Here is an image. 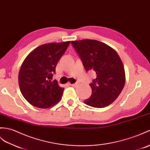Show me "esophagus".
Segmentation results:
<instances>
[{
  "instance_id": "1",
  "label": "esophagus",
  "mask_w": 150,
  "mask_h": 150,
  "mask_svg": "<svg viewBox=\"0 0 150 150\" xmlns=\"http://www.w3.org/2000/svg\"><path fill=\"white\" fill-rule=\"evenodd\" d=\"M69 85H70L71 86H73V87H76L77 86L79 85V83H69Z\"/></svg>"
}]
</instances>
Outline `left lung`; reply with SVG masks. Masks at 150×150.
<instances>
[{
  "label": "left lung",
  "mask_w": 150,
  "mask_h": 150,
  "mask_svg": "<svg viewBox=\"0 0 150 150\" xmlns=\"http://www.w3.org/2000/svg\"><path fill=\"white\" fill-rule=\"evenodd\" d=\"M85 69L94 70L96 78L90 83L92 94L83 102L95 108L112 103L122 91L125 83L124 66L116 51L95 40L72 41Z\"/></svg>",
  "instance_id": "1"
}]
</instances>
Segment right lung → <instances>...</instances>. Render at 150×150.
<instances>
[{"mask_svg": "<svg viewBox=\"0 0 150 150\" xmlns=\"http://www.w3.org/2000/svg\"><path fill=\"white\" fill-rule=\"evenodd\" d=\"M70 41L50 43L37 47L21 66L18 83L23 96L31 105L41 109L54 106L60 101L64 88L52 81L58 61Z\"/></svg>", "mask_w": 150, "mask_h": 150, "instance_id": "obj_1", "label": "right lung"}]
</instances>
